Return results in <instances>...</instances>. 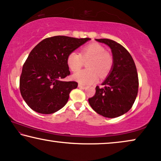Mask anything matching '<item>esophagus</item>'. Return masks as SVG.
<instances>
[{
	"mask_svg": "<svg viewBox=\"0 0 161 161\" xmlns=\"http://www.w3.org/2000/svg\"><path fill=\"white\" fill-rule=\"evenodd\" d=\"M78 87H80V88H81V89H86V88H87V87H86V86L81 85V84H79Z\"/></svg>",
	"mask_w": 161,
	"mask_h": 161,
	"instance_id": "obj_1",
	"label": "esophagus"
}]
</instances>
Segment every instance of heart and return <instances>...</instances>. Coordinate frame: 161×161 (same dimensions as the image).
<instances>
[{"mask_svg":"<svg viewBox=\"0 0 161 161\" xmlns=\"http://www.w3.org/2000/svg\"><path fill=\"white\" fill-rule=\"evenodd\" d=\"M87 61L88 69L76 72L72 76L74 80L86 85L96 83L99 76L101 78L106 77L114 63L112 56L102 45L92 43L83 47L80 54L76 52L70 53L67 57V65L71 71L75 72L82 67L83 62Z\"/></svg>","mask_w":161,"mask_h":161,"instance_id":"1","label":"heart"}]
</instances>
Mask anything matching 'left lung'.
<instances>
[{
	"label": "left lung",
	"instance_id": "8db88e82",
	"mask_svg": "<svg viewBox=\"0 0 161 161\" xmlns=\"http://www.w3.org/2000/svg\"><path fill=\"white\" fill-rule=\"evenodd\" d=\"M96 40L110 47L114 63L102 83L103 87L97 86L95 96L88 101L98 114L114 118L128 112L136 98L139 89L136 67L130 54L119 43L107 38Z\"/></svg>",
	"mask_w": 161,
	"mask_h": 161
}]
</instances>
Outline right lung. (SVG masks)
Instances as JSON below:
<instances>
[{"mask_svg": "<svg viewBox=\"0 0 161 161\" xmlns=\"http://www.w3.org/2000/svg\"><path fill=\"white\" fill-rule=\"evenodd\" d=\"M89 38L65 36L47 38L36 45L22 67L19 90L29 107L41 114H53L68 102L76 81H64L70 75L69 54L85 44Z\"/></svg>", "mask_w": 161, "mask_h": 161, "instance_id": "1", "label": "right lung"}]
</instances>
